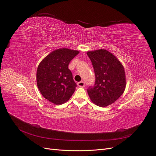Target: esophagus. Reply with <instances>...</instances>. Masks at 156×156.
Wrapping results in <instances>:
<instances>
[{
  "mask_svg": "<svg viewBox=\"0 0 156 156\" xmlns=\"http://www.w3.org/2000/svg\"><path fill=\"white\" fill-rule=\"evenodd\" d=\"M85 83L83 81H80V82L78 83V85L80 87H85Z\"/></svg>",
  "mask_w": 156,
  "mask_h": 156,
  "instance_id": "34e87169",
  "label": "esophagus"
}]
</instances>
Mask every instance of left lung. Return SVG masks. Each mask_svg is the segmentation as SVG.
Listing matches in <instances>:
<instances>
[{
  "label": "left lung",
  "instance_id": "1",
  "mask_svg": "<svg viewBox=\"0 0 156 156\" xmlns=\"http://www.w3.org/2000/svg\"><path fill=\"white\" fill-rule=\"evenodd\" d=\"M95 76L94 86L87 89L92 101L100 107L114 103L123 94L126 87L125 69L116 57L109 51L87 52Z\"/></svg>",
  "mask_w": 156,
  "mask_h": 156
}]
</instances>
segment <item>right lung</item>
Masks as SVG:
<instances>
[{
	"mask_svg": "<svg viewBox=\"0 0 156 156\" xmlns=\"http://www.w3.org/2000/svg\"><path fill=\"white\" fill-rule=\"evenodd\" d=\"M79 51L59 48L49 54L39 64L37 83L45 99L56 105L68 101L77 87L71 71L70 61Z\"/></svg>",
	"mask_w": 156,
	"mask_h": 156,
	"instance_id": "1",
	"label": "right lung"
}]
</instances>
